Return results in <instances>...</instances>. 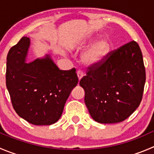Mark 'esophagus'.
Masks as SVG:
<instances>
[{
	"instance_id": "34e87169",
	"label": "esophagus",
	"mask_w": 154,
	"mask_h": 154,
	"mask_svg": "<svg viewBox=\"0 0 154 154\" xmlns=\"http://www.w3.org/2000/svg\"><path fill=\"white\" fill-rule=\"evenodd\" d=\"M83 75H84V74H83L82 71H80V70H79V71L77 72V76H78L79 80H81L82 78L83 77Z\"/></svg>"
}]
</instances>
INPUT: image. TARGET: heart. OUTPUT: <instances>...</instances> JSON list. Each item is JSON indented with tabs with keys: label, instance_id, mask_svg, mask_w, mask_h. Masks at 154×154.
I'll return each instance as SVG.
<instances>
[{
	"label": "heart",
	"instance_id": "obj_1",
	"mask_svg": "<svg viewBox=\"0 0 154 154\" xmlns=\"http://www.w3.org/2000/svg\"><path fill=\"white\" fill-rule=\"evenodd\" d=\"M90 41L88 44H91ZM85 46H82L84 48ZM110 51V44L106 39L98 41L94 44L91 48L83 53L82 55L81 60L83 64L87 66H96L101 63Z\"/></svg>",
	"mask_w": 154,
	"mask_h": 154
}]
</instances>
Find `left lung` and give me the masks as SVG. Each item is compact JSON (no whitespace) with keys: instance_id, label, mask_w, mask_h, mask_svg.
Segmentation results:
<instances>
[{"instance_id":"8db88e82","label":"left lung","mask_w":154,"mask_h":154,"mask_svg":"<svg viewBox=\"0 0 154 154\" xmlns=\"http://www.w3.org/2000/svg\"><path fill=\"white\" fill-rule=\"evenodd\" d=\"M146 81L141 51L134 41L109 53L91 66L79 85L91 116L99 123H117L140 105Z\"/></svg>"}]
</instances>
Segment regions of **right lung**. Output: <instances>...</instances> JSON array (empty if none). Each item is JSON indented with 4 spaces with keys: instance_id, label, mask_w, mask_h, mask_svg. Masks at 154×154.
I'll use <instances>...</instances> for the list:
<instances>
[{
    "instance_id": "obj_1",
    "label": "right lung",
    "mask_w": 154,
    "mask_h": 154,
    "mask_svg": "<svg viewBox=\"0 0 154 154\" xmlns=\"http://www.w3.org/2000/svg\"><path fill=\"white\" fill-rule=\"evenodd\" d=\"M30 38L23 37L7 57L6 85L17 113L35 125L60 118L72 90L78 84L75 69L60 70L50 55L27 63Z\"/></svg>"
}]
</instances>
